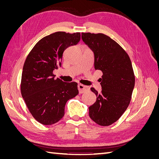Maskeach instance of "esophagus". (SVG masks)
<instances>
[{
	"label": "esophagus",
	"mask_w": 159,
	"mask_h": 159,
	"mask_svg": "<svg viewBox=\"0 0 159 159\" xmlns=\"http://www.w3.org/2000/svg\"><path fill=\"white\" fill-rule=\"evenodd\" d=\"M78 88L80 93H84L86 92V91H88V90H89V87H88V86L84 85L82 84H78Z\"/></svg>",
	"instance_id": "34e87169"
}]
</instances>
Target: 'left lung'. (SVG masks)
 <instances>
[{
  "label": "left lung",
  "instance_id": "obj_1",
  "mask_svg": "<svg viewBox=\"0 0 159 159\" xmlns=\"http://www.w3.org/2000/svg\"><path fill=\"white\" fill-rule=\"evenodd\" d=\"M81 39L94 55L95 70L102 71V91L91 88L97 96L89 107L94 122L108 126L121 117L128 107L134 86V75L128 54L117 43L103 34L81 33Z\"/></svg>",
  "mask_w": 159,
  "mask_h": 159
}]
</instances>
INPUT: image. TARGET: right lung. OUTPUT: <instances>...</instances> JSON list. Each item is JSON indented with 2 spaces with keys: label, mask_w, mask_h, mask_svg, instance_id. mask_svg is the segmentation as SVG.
<instances>
[{
  "label": "right lung",
  "mask_w": 159,
  "mask_h": 159,
  "mask_svg": "<svg viewBox=\"0 0 159 159\" xmlns=\"http://www.w3.org/2000/svg\"><path fill=\"white\" fill-rule=\"evenodd\" d=\"M80 32H57L38 41L28 55L23 67L21 93L32 116L44 125L64 117L68 100L78 94V84L55 79L53 71L61 66L67 48L78 44Z\"/></svg>",
  "instance_id": "1"
}]
</instances>
